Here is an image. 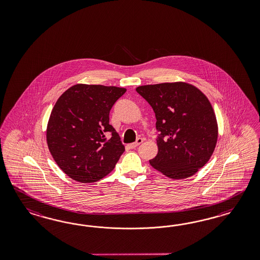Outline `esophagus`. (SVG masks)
<instances>
[{
    "label": "esophagus",
    "mask_w": 260,
    "mask_h": 260,
    "mask_svg": "<svg viewBox=\"0 0 260 260\" xmlns=\"http://www.w3.org/2000/svg\"><path fill=\"white\" fill-rule=\"evenodd\" d=\"M143 143V139L142 138H138L136 142H134V143H132L131 145H129V147L132 148V149H134V148H136V147H138L140 144Z\"/></svg>",
    "instance_id": "1"
}]
</instances>
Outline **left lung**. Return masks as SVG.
<instances>
[{
    "mask_svg": "<svg viewBox=\"0 0 260 260\" xmlns=\"http://www.w3.org/2000/svg\"><path fill=\"white\" fill-rule=\"evenodd\" d=\"M136 91L155 113L157 155L150 165L173 179L197 173L212 156L217 141V123L211 103L187 83L147 85Z\"/></svg>",
    "mask_w": 260,
    "mask_h": 260,
    "instance_id": "1",
    "label": "left lung"
}]
</instances>
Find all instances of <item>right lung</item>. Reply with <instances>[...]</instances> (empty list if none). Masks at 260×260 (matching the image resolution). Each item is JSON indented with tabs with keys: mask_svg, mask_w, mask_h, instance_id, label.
Returning a JSON list of instances; mask_svg holds the SVG:
<instances>
[{
	"mask_svg": "<svg viewBox=\"0 0 260 260\" xmlns=\"http://www.w3.org/2000/svg\"><path fill=\"white\" fill-rule=\"evenodd\" d=\"M126 91L123 87L78 84L57 100L47 124V146L57 165L73 180H100L125 151L110 125V111Z\"/></svg>",
	"mask_w": 260,
	"mask_h": 260,
	"instance_id": "1",
	"label": "right lung"
}]
</instances>
